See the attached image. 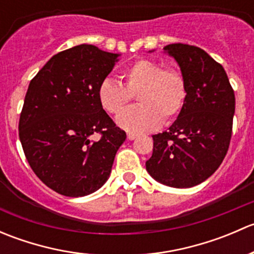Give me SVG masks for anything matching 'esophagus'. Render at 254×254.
<instances>
[{
  "mask_svg": "<svg viewBox=\"0 0 254 254\" xmlns=\"http://www.w3.org/2000/svg\"><path fill=\"white\" fill-rule=\"evenodd\" d=\"M127 139H129V140L136 139V134H132V132H127Z\"/></svg>",
  "mask_w": 254,
  "mask_h": 254,
  "instance_id": "34e87169",
  "label": "esophagus"
}]
</instances>
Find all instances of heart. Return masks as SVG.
Returning a JSON list of instances; mask_svg holds the SVG:
<instances>
[{
    "mask_svg": "<svg viewBox=\"0 0 254 254\" xmlns=\"http://www.w3.org/2000/svg\"><path fill=\"white\" fill-rule=\"evenodd\" d=\"M122 83L106 78L99 83L97 98L108 114L124 111L136 97L139 106L127 109L117 123L131 132L150 131L158 123L172 122L187 101V82L176 67H163L151 59H139L120 73Z\"/></svg>",
    "mask_w": 254,
    "mask_h": 254,
    "instance_id": "heart-1",
    "label": "heart"
}]
</instances>
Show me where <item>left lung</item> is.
<instances>
[{"instance_id": "8db88e82", "label": "left lung", "mask_w": 254, "mask_h": 254, "mask_svg": "<svg viewBox=\"0 0 254 254\" xmlns=\"http://www.w3.org/2000/svg\"><path fill=\"white\" fill-rule=\"evenodd\" d=\"M187 82V101L167 131L153 135L146 170L175 188L200 184L219 168L229 150L235 93L224 67L203 49L188 44L165 47Z\"/></svg>"}]
</instances>
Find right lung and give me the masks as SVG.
<instances>
[{
	"mask_svg": "<svg viewBox=\"0 0 254 254\" xmlns=\"http://www.w3.org/2000/svg\"><path fill=\"white\" fill-rule=\"evenodd\" d=\"M118 56L77 45L54 55L28 87L19 140L33 172L61 195L77 198L101 188L127 139L97 98Z\"/></svg>",
	"mask_w": 254,
	"mask_h": 254,
	"instance_id": "add662e5",
	"label": "right lung"
}]
</instances>
